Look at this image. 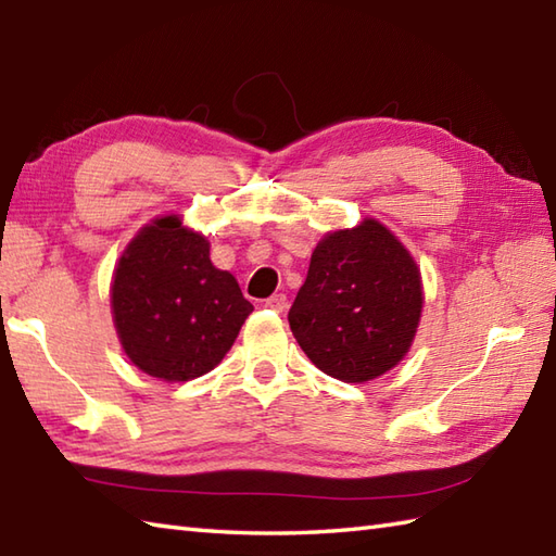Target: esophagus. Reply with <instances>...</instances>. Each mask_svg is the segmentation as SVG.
Here are the masks:
<instances>
[{
	"mask_svg": "<svg viewBox=\"0 0 556 556\" xmlns=\"http://www.w3.org/2000/svg\"><path fill=\"white\" fill-rule=\"evenodd\" d=\"M264 307L266 309H270V312H286V307H288V298L286 294H270V298L264 302Z\"/></svg>",
	"mask_w": 556,
	"mask_h": 556,
	"instance_id": "1",
	"label": "esophagus"
}]
</instances>
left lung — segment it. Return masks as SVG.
Listing matches in <instances>:
<instances>
[{"label": "left lung", "instance_id": "left-lung-1", "mask_svg": "<svg viewBox=\"0 0 556 556\" xmlns=\"http://www.w3.org/2000/svg\"><path fill=\"white\" fill-rule=\"evenodd\" d=\"M422 312L413 256L377 220L326 235L288 321L324 374L348 383L381 377L410 348Z\"/></svg>", "mask_w": 556, "mask_h": 556}]
</instances>
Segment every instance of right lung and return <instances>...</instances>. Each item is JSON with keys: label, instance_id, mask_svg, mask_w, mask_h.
Masks as SVG:
<instances>
[{"label": "right lung", "instance_id": "obj_1", "mask_svg": "<svg viewBox=\"0 0 556 556\" xmlns=\"http://www.w3.org/2000/svg\"><path fill=\"white\" fill-rule=\"evenodd\" d=\"M112 312L136 367L165 381H187L218 365L254 307L228 270L211 264L206 237L167 215L122 254Z\"/></svg>", "mask_w": 556, "mask_h": 556}]
</instances>
